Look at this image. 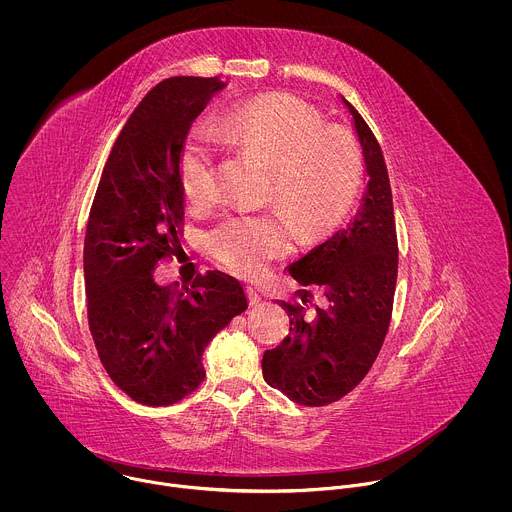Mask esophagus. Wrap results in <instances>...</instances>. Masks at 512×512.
<instances>
[{
	"label": "esophagus",
	"instance_id": "esophagus-1",
	"mask_svg": "<svg viewBox=\"0 0 512 512\" xmlns=\"http://www.w3.org/2000/svg\"><path fill=\"white\" fill-rule=\"evenodd\" d=\"M246 295H248V301L250 305H256L262 301V293L256 288V286H246Z\"/></svg>",
	"mask_w": 512,
	"mask_h": 512
}]
</instances>
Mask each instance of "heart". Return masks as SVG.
<instances>
[{
	"instance_id": "heart-1",
	"label": "heart",
	"mask_w": 512,
	"mask_h": 512,
	"mask_svg": "<svg viewBox=\"0 0 512 512\" xmlns=\"http://www.w3.org/2000/svg\"><path fill=\"white\" fill-rule=\"evenodd\" d=\"M232 151L268 167V195L299 232L337 224L349 211L363 179V155L355 138L307 102L268 94L236 108L220 126ZM217 140L197 126L181 157V189L193 207L219 197ZM215 256L230 270L254 274L288 246L276 215H232L211 238Z\"/></svg>"
}]
</instances>
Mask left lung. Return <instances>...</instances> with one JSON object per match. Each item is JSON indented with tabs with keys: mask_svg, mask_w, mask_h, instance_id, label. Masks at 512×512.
<instances>
[{
	"mask_svg": "<svg viewBox=\"0 0 512 512\" xmlns=\"http://www.w3.org/2000/svg\"><path fill=\"white\" fill-rule=\"evenodd\" d=\"M343 102L363 147L365 197L353 222L288 268L305 288L303 305L280 301L290 317V333L262 359L264 380L301 406L337 402L365 378L390 325L398 276L396 222L382 149L355 106ZM315 294L322 303L313 304L309 314L306 303Z\"/></svg>",
	"mask_w": 512,
	"mask_h": 512,
	"instance_id": "1",
	"label": "left lung"
}]
</instances>
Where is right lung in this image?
<instances>
[{
    "instance_id": "obj_1",
    "label": "right lung",
    "mask_w": 512,
    "mask_h": 512,
    "mask_svg": "<svg viewBox=\"0 0 512 512\" xmlns=\"http://www.w3.org/2000/svg\"><path fill=\"white\" fill-rule=\"evenodd\" d=\"M219 76L161 80L138 104L104 165L84 238L88 327L112 382L146 406H169L205 378L203 351L248 303L220 270L191 290L163 288L155 268L183 226L181 151Z\"/></svg>"
}]
</instances>
